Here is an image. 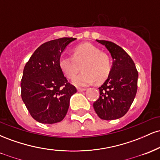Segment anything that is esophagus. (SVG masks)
Returning <instances> with one entry per match:
<instances>
[{
    "mask_svg": "<svg viewBox=\"0 0 160 160\" xmlns=\"http://www.w3.org/2000/svg\"><path fill=\"white\" fill-rule=\"evenodd\" d=\"M86 89H85V88H78V92H84V91H86Z\"/></svg>",
    "mask_w": 160,
    "mask_h": 160,
    "instance_id": "obj_1",
    "label": "esophagus"
}]
</instances>
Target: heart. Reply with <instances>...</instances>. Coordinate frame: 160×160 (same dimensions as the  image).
I'll return each instance as SVG.
<instances>
[{
	"label": "heart",
	"mask_w": 160,
	"mask_h": 160,
	"mask_svg": "<svg viewBox=\"0 0 160 160\" xmlns=\"http://www.w3.org/2000/svg\"><path fill=\"white\" fill-rule=\"evenodd\" d=\"M60 69L68 78L71 79L78 73L82 66V72L73 79L75 86L82 87L97 82L104 81L111 70L107 55L89 43L75 47L73 56H62L58 59Z\"/></svg>",
	"instance_id": "obj_1"
}]
</instances>
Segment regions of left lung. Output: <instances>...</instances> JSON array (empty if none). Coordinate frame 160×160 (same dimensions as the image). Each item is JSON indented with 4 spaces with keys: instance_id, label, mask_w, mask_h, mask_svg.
<instances>
[{
    "instance_id": "obj_1",
    "label": "left lung",
    "mask_w": 160,
    "mask_h": 160,
    "mask_svg": "<svg viewBox=\"0 0 160 160\" xmlns=\"http://www.w3.org/2000/svg\"><path fill=\"white\" fill-rule=\"evenodd\" d=\"M113 59L108 79L98 88L100 96L93 104L95 113L104 120H117L127 113L137 92L138 73L132 58L114 43L96 40Z\"/></svg>"
}]
</instances>
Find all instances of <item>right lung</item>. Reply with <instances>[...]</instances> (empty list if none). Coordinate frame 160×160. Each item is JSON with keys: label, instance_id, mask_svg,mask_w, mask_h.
Listing matches in <instances>:
<instances>
[{"label": "right lung", "instance_id": "obj_1", "mask_svg": "<svg viewBox=\"0 0 160 160\" xmlns=\"http://www.w3.org/2000/svg\"><path fill=\"white\" fill-rule=\"evenodd\" d=\"M76 38H62L43 43L34 51L23 70L21 95L28 111L41 123L61 122L77 92L58 65L67 46Z\"/></svg>", "mask_w": 160, "mask_h": 160}]
</instances>
